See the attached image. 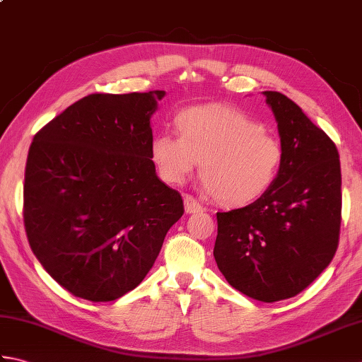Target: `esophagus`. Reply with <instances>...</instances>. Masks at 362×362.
Instances as JSON below:
<instances>
[{"label": "esophagus", "instance_id": "34e87169", "mask_svg": "<svg viewBox=\"0 0 362 362\" xmlns=\"http://www.w3.org/2000/svg\"><path fill=\"white\" fill-rule=\"evenodd\" d=\"M183 205H185V211H187L188 214L197 213V211L202 210V205L199 204V202L196 201V199H194L193 196H189V194L183 196Z\"/></svg>", "mask_w": 362, "mask_h": 362}]
</instances>
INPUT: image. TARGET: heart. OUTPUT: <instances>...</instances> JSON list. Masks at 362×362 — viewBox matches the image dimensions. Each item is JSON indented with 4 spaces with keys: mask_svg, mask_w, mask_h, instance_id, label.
I'll use <instances>...</instances> for the list:
<instances>
[{
    "mask_svg": "<svg viewBox=\"0 0 362 362\" xmlns=\"http://www.w3.org/2000/svg\"><path fill=\"white\" fill-rule=\"evenodd\" d=\"M180 135L152 138L151 158L160 179L180 185L201 160L202 185L224 206H245L263 197L279 179L284 151L276 136L249 115L222 104L182 110Z\"/></svg>",
    "mask_w": 362,
    "mask_h": 362,
    "instance_id": "b5f03b06",
    "label": "heart"
}]
</instances>
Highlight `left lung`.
<instances>
[{
	"mask_svg": "<svg viewBox=\"0 0 362 362\" xmlns=\"http://www.w3.org/2000/svg\"><path fill=\"white\" fill-rule=\"evenodd\" d=\"M284 151L279 179L253 204L218 213L213 255L226 280L272 303L297 296L332 263L341 228L336 144L279 91H263Z\"/></svg>",
	"mask_w": 362,
	"mask_h": 362,
	"instance_id": "1",
	"label": "left lung"
}]
</instances>
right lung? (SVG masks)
Wrapping results in <instances>:
<instances>
[{"mask_svg": "<svg viewBox=\"0 0 362 362\" xmlns=\"http://www.w3.org/2000/svg\"><path fill=\"white\" fill-rule=\"evenodd\" d=\"M165 95H88L30 144L28 241L76 297L112 302L136 288L182 218V196L158 179L151 158V118Z\"/></svg>", "mask_w": 362, "mask_h": 362, "instance_id": "right-lung-1", "label": "right lung"}]
</instances>
